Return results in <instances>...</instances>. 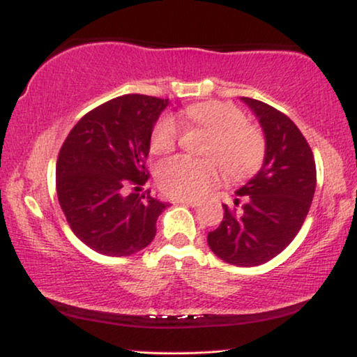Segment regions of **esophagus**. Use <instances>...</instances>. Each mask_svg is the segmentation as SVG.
Returning <instances> with one entry per match:
<instances>
[{
	"label": "esophagus",
	"mask_w": 357,
	"mask_h": 357,
	"mask_svg": "<svg viewBox=\"0 0 357 357\" xmlns=\"http://www.w3.org/2000/svg\"><path fill=\"white\" fill-rule=\"evenodd\" d=\"M179 204L189 205V207H199L200 200H188V199H183V200H179Z\"/></svg>",
	"instance_id": "34e87169"
}]
</instances>
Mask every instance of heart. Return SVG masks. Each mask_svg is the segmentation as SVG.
<instances>
[{
    "mask_svg": "<svg viewBox=\"0 0 357 357\" xmlns=\"http://www.w3.org/2000/svg\"><path fill=\"white\" fill-rule=\"evenodd\" d=\"M185 121L197 124L208 134L202 149L204 157L178 155L158 165L160 189L172 197L199 199L220 181V168L228 178L238 179L254 173L265 155L264 135L248 124L241 109L225 103H199L183 112ZM179 137V124L173 116L158 119L152 130L150 149L165 153L174 149Z\"/></svg>",
    "mask_w": 357,
    "mask_h": 357,
    "instance_id": "b5f03b06",
    "label": "heart"
}]
</instances>
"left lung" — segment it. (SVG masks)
<instances>
[{
	"instance_id": "obj_1",
	"label": "left lung",
	"mask_w": 357,
	"mask_h": 357,
	"mask_svg": "<svg viewBox=\"0 0 357 357\" xmlns=\"http://www.w3.org/2000/svg\"><path fill=\"white\" fill-rule=\"evenodd\" d=\"M241 102L264 130V163L236 190L234 207L223 205L222 223L210 231L207 243L227 264L255 267L272 260L299 233L312 204L317 173L307 140L286 114L254 98L241 97Z\"/></svg>"
}]
</instances>
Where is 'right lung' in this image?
<instances>
[{
  "instance_id": "right-lung-1",
  "label": "right lung",
  "mask_w": 357,
  "mask_h": 357,
  "mask_svg": "<svg viewBox=\"0 0 357 357\" xmlns=\"http://www.w3.org/2000/svg\"><path fill=\"white\" fill-rule=\"evenodd\" d=\"M169 105L129 93L100 105L59 150L56 192L73 233L95 252L128 257L152 243L167 202L139 194L155 123Z\"/></svg>"
}]
</instances>
